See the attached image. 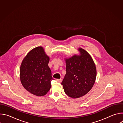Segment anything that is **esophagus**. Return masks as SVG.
Listing matches in <instances>:
<instances>
[{"mask_svg":"<svg viewBox=\"0 0 123 123\" xmlns=\"http://www.w3.org/2000/svg\"><path fill=\"white\" fill-rule=\"evenodd\" d=\"M56 81H57V82L60 83V82H61V81H62V79H56Z\"/></svg>","mask_w":123,"mask_h":123,"instance_id":"34e87169","label":"esophagus"}]
</instances>
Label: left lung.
<instances>
[{"instance_id": "left-lung-1", "label": "left lung", "mask_w": 123, "mask_h": 123, "mask_svg": "<svg viewBox=\"0 0 123 123\" xmlns=\"http://www.w3.org/2000/svg\"><path fill=\"white\" fill-rule=\"evenodd\" d=\"M78 50L80 55L66 59V74L61 83L66 94L73 98L89 92L96 77V68L91 56L82 48Z\"/></svg>"}]
</instances>
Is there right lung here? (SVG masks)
<instances>
[{"instance_id":"obj_1","label":"right lung","mask_w":123,"mask_h":123,"mask_svg":"<svg viewBox=\"0 0 123 123\" xmlns=\"http://www.w3.org/2000/svg\"><path fill=\"white\" fill-rule=\"evenodd\" d=\"M49 60L42 47L31 49L23 60L20 69V81L31 93L42 96L49 91L53 78L48 66Z\"/></svg>"}]
</instances>
